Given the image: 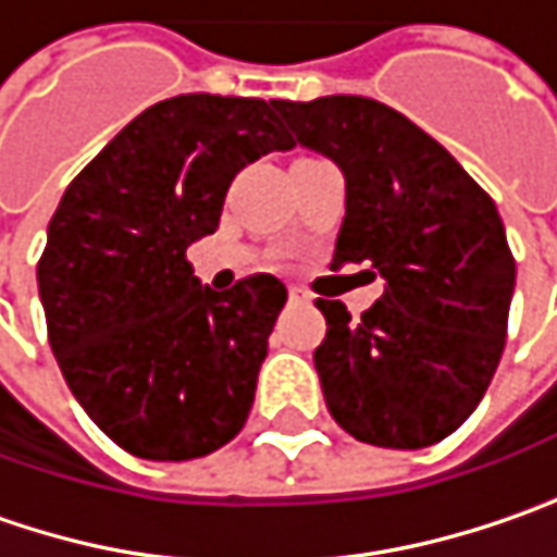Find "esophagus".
I'll return each instance as SVG.
<instances>
[{
    "mask_svg": "<svg viewBox=\"0 0 557 557\" xmlns=\"http://www.w3.org/2000/svg\"><path fill=\"white\" fill-rule=\"evenodd\" d=\"M311 296L302 289V286H289V302H296V306H306Z\"/></svg>",
    "mask_w": 557,
    "mask_h": 557,
    "instance_id": "34e87169",
    "label": "esophagus"
}]
</instances>
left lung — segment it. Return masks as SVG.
Wrapping results in <instances>:
<instances>
[{
	"instance_id": "8db88e82",
	"label": "left lung",
	"mask_w": 557,
	"mask_h": 557,
	"mask_svg": "<svg viewBox=\"0 0 557 557\" xmlns=\"http://www.w3.org/2000/svg\"><path fill=\"white\" fill-rule=\"evenodd\" d=\"M274 110L299 145L344 170L331 268L366 261L384 277L359 321L318 299L324 404L356 442H442L479 407L505 352L517 271L495 201L432 135L372 97L274 100Z\"/></svg>"
}]
</instances>
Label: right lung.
<instances>
[{"label":"right lung","mask_w":557,"mask_h":557,"mask_svg":"<svg viewBox=\"0 0 557 557\" xmlns=\"http://www.w3.org/2000/svg\"><path fill=\"white\" fill-rule=\"evenodd\" d=\"M274 100L180 94L135 115L65 188L37 264L55 362L122 450L195 460L255 400L286 286H201L185 248L216 230L236 173L289 150Z\"/></svg>","instance_id":"obj_1"}]
</instances>
